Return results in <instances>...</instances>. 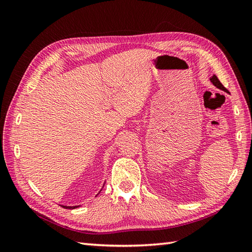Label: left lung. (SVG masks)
Listing matches in <instances>:
<instances>
[{"instance_id": "8db88e82", "label": "left lung", "mask_w": 252, "mask_h": 252, "mask_svg": "<svg viewBox=\"0 0 252 252\" xmlns=\"http://www.w3.org/2000/svg\"><path fill=\"white\" fill-rule=\"evenodd\" d=\"M210 82L215 85L216 88H218V89H220V90H222V91H224V92H226L227 93V90L223 87L222 85V83L219 81V79H218V77L216 76V74H213V76L210 78Z\"/></svg>"}]
</instances>
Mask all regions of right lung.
<instances>
[{
  "label": "right lung",
  "instance_id": "right-lung-1",
  "mask_svg": "<svg viewBox=\"0 0 252 252\" xmlns=\"http://www.w3.org/2000/svg\"><path fill=\"white\" fill-rule=\"evenodd\" d=\"M79 207L80 206H63V208H65V209H76Z\"/></svg>",
  "mask_w": 252,
  "mask_h": 252
}]
</instances>
